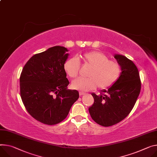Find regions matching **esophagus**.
Wrapping results in <instances>:
<instances>
[{
	"label": "esophagus",
	"instance_id": "34e87169",
	"mask_svg": "<svg viewBox=\"0 0 157 157\" xmlns=\"http://www.w3.org/2000/svg\"><path fill=\"white\" fill-rule=\"evenodd\" d=\"M79 96H82V95L85 94V93H84V92H82V91H79Z\"/></svg>",
	"mask_w": 157,
	"mask_h": 157
}]
</instances>
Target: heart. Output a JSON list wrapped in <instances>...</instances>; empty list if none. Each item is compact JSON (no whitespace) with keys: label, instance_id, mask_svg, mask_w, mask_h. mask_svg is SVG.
Wrapping results in <instances>:
<instances>
[{"label":"heart","instance_id":"1","mask_svg":"<svg viewBox=\"0 0 157 157\" xmlns=\"http://www.w3.org/2000/svg\"><path fill=\"white\" fill-rule=\"evenodd\" d=\"M83 61L86 66L91 67L88 78H79L71 83L73 88L88 91L98 86L101 89L111 87L119 79L121 68L120 64L100 52L93 51L85 54ZM80 69V61L76 57L69 58L64 64V69L67 75L75 78L78 76Z\"/></svg>","mask_w":157,"mask_h":157}]
</instances>
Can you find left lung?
Returning <instances> with one entry per match:
<instances>
[{"instance_id":"8db88e82","label":"left lung","mask_w":157,"mask_h":157,"mask_svg":"<svg viewBox=\"0 0 157 157\" xmlns=\"http://www.w3.org/2000/svg\"><path fill=\"white\" fill-rule=\"evenodd\" d=\"M114 58L120 64L121 75L99 95L91 93L94 102L89 108L92 119L103 126L114 125L124 119L133 109L141 90L139 72L133 62L120 54Z\"/></svg>"}]
</instances>
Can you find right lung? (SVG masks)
Masks as SVG:
<instances>
[{"instance_id":"right-lung-1","label":"right lung","mask_w":157,"mask_h":157,"mask_svg":"<svg viewBox=\"0 0 157 157\" xmlns=\"http://www.w3.org/2000/svg\"><path fill=\"white\" fill-rule=\"evenodd\" d=\"M56 46L36 54L28 61L20 76V93L24 105L36 120L53 125L63 121L79 98L69 84L64 69L69 54Z\"/></svg>"}]
</instances>
